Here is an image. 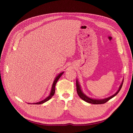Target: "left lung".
Returning a JSON list of instances; mask_svg holds the SVG:
<instances>
[{
    "label": "left lung",
    "mask_w": 133,
    "mask_h": 133,
    "mask_svg": "<svg viewBox=\"0 0 133 133\" xmlns=\"http://www.w3.org/2000/svg\"><path fill=\"white\" fill-rule=\"evenodd\" d=\"M123 80L122 81V82L121 83V84L119 88H118V90L114 95L107 97V98L103 99H100V100H98V99H92V98H90V97H89L87 96H86L84 93L82 92V91L81 90V87H80V86L79 85V83L78 80H76V91H77L78 94V95L79 96V97H80V98L82 100H84L85 101H86V102H87L88 103H92V104H103V103H104L107 102L108 101H109L111 98H113V97H114L115 95H116L118 94V93L120 92L121 88H122V85H123Z\"/></svg>",
    "instance_id": "8db88e82"
}]
</instances>
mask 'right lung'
<instances>
[{"label": "right lung", "instance_id": "obj_1", "mask_svg": "<svg viewBox=\"0 0 133 133\" xmlns=\"http://www.w3.org/2000/svg\"><path fill=\"white\" fill-rule=\"evenodd\" d=\"M63 73H64V72H61L57 76H56V78H55L54 79V81H53V85H52V88H51V93L50 94V95H49V96L48 97H47L46 99H45L44 100H42L41 101H39V102H36V103H32V104H42L43 103L47 101H48L49 100H50V99H51V97L54 95V93H55V85L56 83H57V81H58V80L59 79V78L61 77V76L63 74Z\"/></svg>", "mask_w": 133, "mask_h": 133}]
</instances>
